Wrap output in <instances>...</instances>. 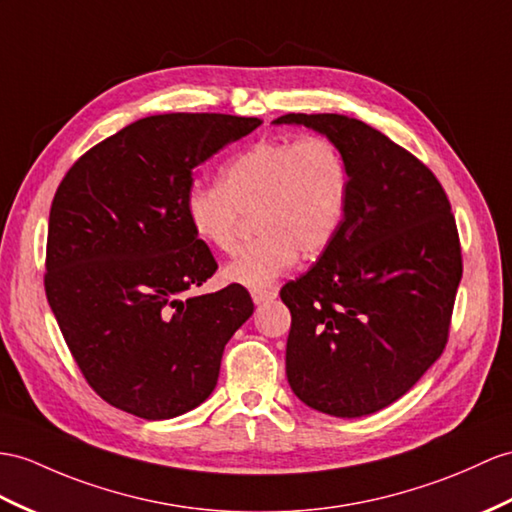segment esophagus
Segmentation results:
<instances>
[{
    "label": "esophagus",
    "mask_w": 512,
    "mask_h": 512,
    "mask_svg": "<svg viewBox=\"0 0 512 512\" xmlns=\"http://www.w3.org/2000/svg\"><path fill=\"white\" fill-rule=\"evenodd\" d=\"M276 297H278L276 289H254L252 291L254 304H265V302H269V299H276Z\"/></svg>",
    "instance_id": "1"
}]
</instances>
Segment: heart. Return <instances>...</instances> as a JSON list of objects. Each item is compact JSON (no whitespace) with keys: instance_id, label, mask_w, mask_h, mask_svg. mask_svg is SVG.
I'll return each mask as SVG.
<instances>
[{"instance_id":"1","label":"heart","mask_w":512,"mask_h":512,"mask_svg":"<svg viewBox=\"0 0 512 512\" xmlns=\"http://www.w3.org/2000/svg\"><path fill=\"white\" fill-rule=\"evenodd\" d=\"M352 171L328 136L263 139L221 169L219 182L193 184L184 215L197 239L219 252H234L243 213H254L260 234L223 278L247 289H265L284 276L302 252L326 249L350 213Z\"/></svg>"}]
</instances>
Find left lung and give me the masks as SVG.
Listing matches in <instances>:
<instances>
[{"label": "left lung", "mask_w": 512, "mask_h": 512, "mask_svg": "<svg viewBox=\"0 0 512 512\" xmlns=\"http://www.w3.org/2000/svg\"><path fill=\"white\" fill-rule=\"evenodd\" d=\"M328 136L352 171L350 213L304 276L291 310L286 378L306 406L365 417L410 391L445 350L463 256L441 182L404 147L345 115L289 112Z\"/></svg>", "instance_id": "obj_1"}]
</instances>
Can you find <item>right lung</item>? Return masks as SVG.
<instances>
[{
	"label": "right lung",
	"instance_id": "obj_1",
	"mask_svg": "<svg viewBox=\"0 0 512 512\" xmlns=\"http://www.w3.org/2000/svg\"><path fill=\"white\" fill-rule=\"evenodd\" d=\"M260 123L217 112L145 117L62 178L45 293L82 376L110 406L158 421L215 391L226 343L254 304L241 284L184 299L217 271L184 197L199 165Z\"/></svg>",
	"mask_w": 512,
	"mask_h": 512
}]
</instances>
